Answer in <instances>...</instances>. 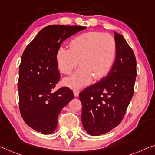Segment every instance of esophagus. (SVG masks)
Returning <instances> with one entry per match:
<instances>
[{
  "label": "esophagus",
  "mask_w": 155,
  "mask_h": 155,
  "mask_svg": "<svg viewBox=\"0 0 155 155\" xmlns=\"http://www.w3.org/2000/svg\"><path fill=\"white\" fill-rule=\"evenodd\" d=\"M79 92H80L79 91L75 89V90H74V95L76 97H77V96H78V95H79Z\"/></svg>",
  "instance_id": "34e87169"
}]
</instances>
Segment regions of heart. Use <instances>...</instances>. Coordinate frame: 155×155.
Returning a JSON list of instances; mask_svg holds the SVG:
<instances>
[{"label": "heart", "instance_id": "b5f03b06", "mask_svg": "<svg viewBox=\"0 0 155 155\" xmlns=\"http://www.w3.org/2000/svg\"><path fill=\"white\" fill-rule=\"evenodd\" d=\"M69 49L61 46L56 52V62L61 72L69 74L81 65L64 84L79 88L90 84L93 78L100 80L106 77L114 64L117 42L112 35L100 31L82 33L69 42Z\"/></svg>", "mask_w": 155, "mask_h": 155}]
</instances>
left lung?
Listing matches in <instances>:
<instances>
[{
	"label": "left lung",
	"instance_id": "obj_1",
	"mask_svg": "<svg viewBox=\"0 0 155 155\" xmlns=\"http://www.w3.org/2000/svg\"><path fill=\"white\" fill-rule=\"evenodd\" d=\"M117 55L107 75L79 93L83 126L91 136L106 134L123 119L134 92L136 59L122 35L114 32Z\"/></svg>",
	"mask_w": 155,
	"mask_h": 155
}]
</instances>
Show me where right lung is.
<instances>
[{
  "mask_svg": "<svg viewBox=\"0 0 155 155\" xmlns=\"http://www.w3.org/2000/svg\"><path fill=\"white\" fill-rule=\"evenodd\" d=\"M86 28L47 26L24 51L19 69V111L25 123L36 131H55L59 114L74 98L73 91L67 87L53 92L60 78L56 52L63 41Z\"/></svg>",
  "mask_w": 155,
  "mask_h": 155,
  "instance_id": "right-lung-1",
  "label": "right lung"
}]
</instances>
